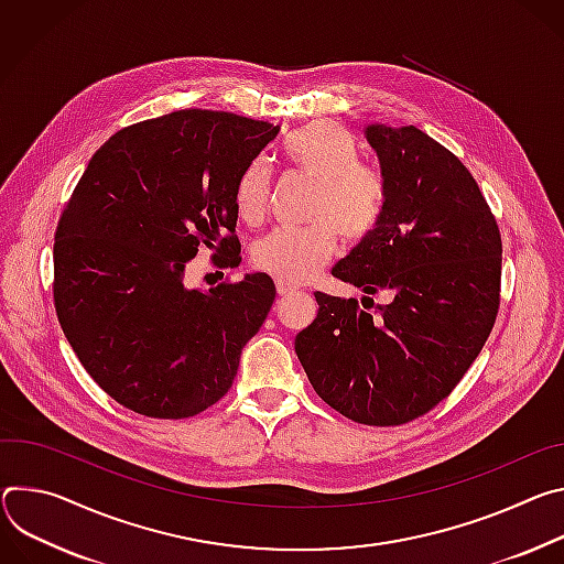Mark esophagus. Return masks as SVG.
I'll list each match as a JSON object with an SVG mask.
<instances>
[{
    "label": "esophagus",
    "instance_id": "esophagus-1",
    "mask_svg": "<svg viewBox=\"0 0 564 564\" xmlns=\"http://www.w3.org/2000/svg\"><path fill=\"white\" fill-rule=\"evenodd\" d=\"M278 293L280 295H289V293H293L297 286H293V284H289V282H284V280H278Z\"/></svg>",
    "mask_w": 564,
    "mask_h": 564
}]
</instances>
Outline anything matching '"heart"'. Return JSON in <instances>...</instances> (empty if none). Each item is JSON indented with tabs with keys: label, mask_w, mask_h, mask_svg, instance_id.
I'll use <instances>...</instances> for the list:
<instances>
[{
	"label": "heart",
	"mask_w": 564,
	"mask_h": 564,
	"mask_svg": "<svg viewBox=\"0 0 564 564\" xmlns=\"http://www.w3.org/2000/svg\"><path fill=\"white\" fill-rule=\"evenodd\" d=\"M289 165L316 181L308 219L304 228H275L256 243V264L284 282H306L336 253L338 237L345 243H360L381 224L386 210L383 176L358 163L360 150L349 132L334 120H311L289 132L282 141ZM271 167L256 159L239 174L235 187L237 215L258 224L269 204Z\"/></svg>",
	"instance_id": "1"
}]
</instances>
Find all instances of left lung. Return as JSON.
I'll use <instances>...</instances> for the list:
<instances>
[{
	"label": "left lung",
	"mask_w": 564,
	"mask_h": 564,
	"mask_svg": "<svg viewBox=\"0 0 564 564\" xmlns=\"http://www.w3.org/2000/svg\"><path fill=\"white\" fill-rule=\"evenodd\" d=\"M362 132L379 156L386 210L332 275L377 311L316 291L318 318L295 336V354L334 410L401 425L444 401L481 351L499 306L502 237L473 174L442 143L414 124ZM373 292L389 302L373 305Z\"/></svg>",
	"instance_id": "obj_1"
}]
</instances>
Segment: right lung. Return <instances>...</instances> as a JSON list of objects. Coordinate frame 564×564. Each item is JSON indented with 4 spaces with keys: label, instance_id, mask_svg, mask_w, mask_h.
<instances>
[{
    "label": "right lung",
    "instance_id": "right-lung-1",
    "mask_svg": "<svg viewBox=\"0 0 564 564\" xmlns=\"http://www.w3.org/2000/svg\"><path fill=\"white\" fill-rule=\"evenodd\" d=\"M278 124L181 109L116 132L89 161L53 246L62 332L89 377L154 419L195 416L232 386L267 321V273L208 291L185 284L199 246L237 267L235 187Z\"/></svg>",
    "mask_w": 564,
    "mask_h": 564
}]
</instances>
